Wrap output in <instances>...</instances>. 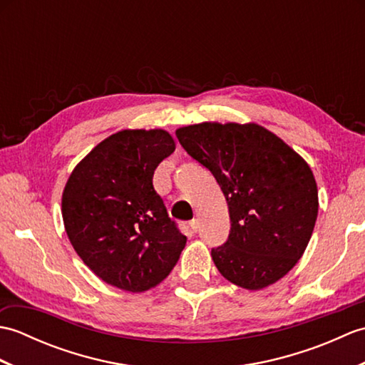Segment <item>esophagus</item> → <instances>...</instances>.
Segmentation results:
<instances>
[{"label":"esophagus","mask_w":365,"mask_h":365,"mask_svg":"<svg viewBox=\"0 0 365 365\" xmlns=\"http://www.w3.org/2000/svg\"><path fill=\"white\" fill-rule=\"evenodd\" d=\"M190 227H191L192 232H197V230H199V220H197V218L191 220V221H190Z\"/></svg>","instance_id":"1"}]
</instances>
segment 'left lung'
<instances>
[{
	"label": "left lung",
	"instance_id": "1",
	"mask_svg": "<svg viewBox=\"0 0 365 365\" xmlns=\"http://www.w3.org/2000/svg\"><path fill=\"white\" fill-rule=\"evenodd\" d=\"M175 135L226 197L230 234L212 250L220 273L247 290L284 277L304 254L319 215V190L304 158L254 122H202Z\"/></svg>",
	"mask_w": 365,
	"mask_h": 365
}]
</instances>
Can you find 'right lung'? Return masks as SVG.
<instances>
[{"instance_id":"obj_1","label":"right lung","mask_w":365,"mask_h":365,"mask_svg":"<svg viewBox=\"0 0 365 365\" xmlns=\"http://www.w3.org/2000/svg\"><path fill=\"white\" fill-rule=\"evenodd\" d=\"M175 150L166 130H122L97 144L63 191L67 237L106 284L145 292L165 281L187 245L152 178Z\"/></svg>"}]
</instances>
